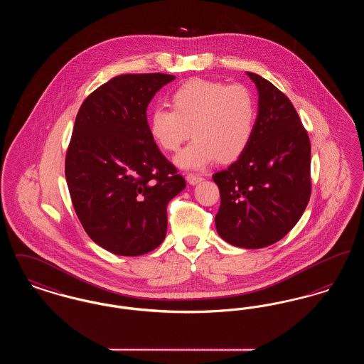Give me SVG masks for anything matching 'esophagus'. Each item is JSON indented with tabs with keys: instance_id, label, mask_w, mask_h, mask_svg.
I'll use <instances>...</instances> for the list:
<instances>
[{
	"instance_id": "1",
	"label": "esophagus",
	"mask_w": 364,
	"mask_h": 364,
	"mask_svg": "<svg viewBox=\"0 0 364 364\" xmlns=\"http://www.w3.org/2000/svg\"><path fill=\"white\" fill-rule=\"evenodd\" d=\"M187 180H188V183H190V184H192V186H195V184L200 183V181L203 180V177L196 173H188L187 174Z\"/></svg>"
}]
</instances>
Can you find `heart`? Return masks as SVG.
<instances>
[{
  "label": "heart",
  "instance_id": "obj_1",
  "mask_svg": "<svg viewBox=\"0 0 364 364\" xmlns=\"http://www.w3.org/2000/svg\"><path fill=\"white\" fill-rule=\"evenodd\" d=\"M171 104L173 110H153L149 131L158 147L177 153L192 129L195 139L176 158L181 168L200 169L215 158L235 161L254 135L257 102L248 87L193 79L174 91Z\"/></svg>",
  "mask_w": 364,
  "mask_h": 364
}]
</instances>
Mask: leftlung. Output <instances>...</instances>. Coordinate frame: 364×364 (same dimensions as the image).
Returning <instances> with one entry per match:
<instances>
[{
  "label": "left lung",
  "instance_id": "obj_1",
  "mask_svg": "<svg viewBox=\"0 0 364 364\" xmlns=\"http://www.w3.org/2000/svg\"><path fill=\"white\" fill-rule=\"evenodd\" d=\"M247 75L259 92L254 135L213 180L221 196L218 235L254 250L281 240L303 215L311 196V144L289 98L259 75Z\"/></svg>",
  "mask_w": 364,
  "mask_h": 364
}]
</instances>
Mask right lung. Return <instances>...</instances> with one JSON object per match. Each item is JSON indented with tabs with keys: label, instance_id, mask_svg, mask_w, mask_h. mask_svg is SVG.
I'll return each mask as SVG.
<instances>
[{
	"label": "right lung",
	"instance_id": "1",
	"mask_svg": "<svg viewBox=\"0 0 364 364\" xmlns=\"http://www.w3.org/2000/svg\"><path fill=\"white\" fill-rule=\"evenodd\" d=\"M176 76L119 75L80 106L65 156L72 205L94 242L122 257L147 254L164 242L166 206L186 188L159 151L147 106Z\"/></svg>",
	"mask_w": 364,
	"mask_h": 364
}]
</instances>
